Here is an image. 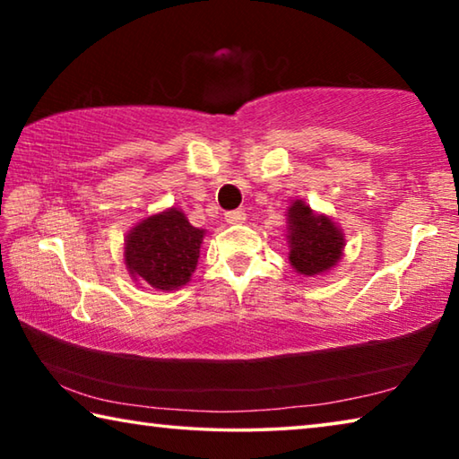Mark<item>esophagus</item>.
Here are the masks:
<instances>
[{
  "label": "esophagus",
  "instance_id": "esophagus-1",
  "mask_svg": "<svg viewBox=\"0 0 459 459\" xmlns=\"http://www.w3.org/2000/svg\"><path fill=\"white\" fill-rule=\"evenodd\" d=\"M224 219H227L229 224H240V222H245L247 214H245V211H232V212H227Z\"/></svg>",
  "mask_w": 459,
  "mask_h": 459
}]
</instances>
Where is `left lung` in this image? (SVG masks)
Here are the masks:
<instances>
[{
  "instance_id": "1",
  "label": "left lung",
  "mask_w": 459,
  "mask_h": 459,
  "mask_svg": "<svg viewBox=\"0 0 459 459\" xmlns=\"http://www.w3.org/2000/svg\"><path fill=\"white\" fill-rule=\"evenodd\" d=\"M287 259L295 273L304 277L325 275L344 257V232L328 214L312 211L304 200L287 206Z\"/></svg>"
}]
</instances>
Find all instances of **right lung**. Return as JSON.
Listing matches in <instances>:
<instances>
[{
    "label": "right lung",
    "instance_id": "1",
    "mask_svg": "<svg viewBox=\"0 0 459 459\" xmlns=\"http://www.w3.org/2000/svg\"><path fill=\"white\" fill-rule=\"evenodd\" d=\"M206 230L192 227L180 208L153 212L131 227L123 243V263L139 285L160 291L180 290L198 265Z\"/></svg>",
    "mask_w": 459,
    "mask_h": 459
}]
</instances>
